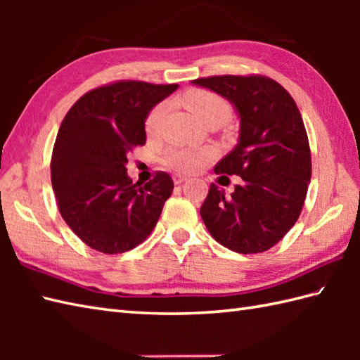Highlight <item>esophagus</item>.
<instances>
[{
    "label": "esophagus",
    "instance_id": "1",
    "mask_svg": "<svg viewBox=\"0 0 360 360\" xmlns=\"http://www.w3.org/2000/svg\"><path fill=\"white\" fill-rule=\"evenodd\" d=\"M187 179H188V176H184V174H174V176H173V181H174L176 186L182 184V182H186Z\"/></svg>",
    "mask_w": 360,
    "mask_h": 360
}]
</instances>
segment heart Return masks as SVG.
I'll use <instances>...</instances> for the list:
<instances>
[{"mask_svg": "<svg viewBox=\"0 0 360 360\" xmlns=\"http://www.w3.org/2000/svg\"><path fill=\"white\" fill-rule=\"evenodd\" d=\"M182 103L186 108L193 114L198 122H202L205 117L223 114L227 117L229 108L227 103L219 96L209 93L204 89H190L182 97ZM167 111V103L162 102L156 105L148 114L145 120V129L148 134H155L160 122H162ZM217 156V150L213 147H173L168 150L162 160L168 168H173L176 172H195L201 168Z\"/></svg>", "mask_w": 360, "mask_h": 360, "instance_id": "b5f03b06", "label": "heart"}]
</instances>
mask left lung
<instances>
[{
    "label": "left lung",
    "mask_w": 360,
    "mask_h": 360,
    "mask_svg": "<svg viewBox=\"0 0 360 360\" xmlns=\"http://www.w3.org/2000/svg\"><path fill=\"white\" fill-rule=\"evenodd\" d=\"M232 103L240 119L238 143L215 165V173L244 181L231 196L215 184L201 207L210 235L238 254L271 249L295 224L311 181L307 129L294 98L262 75L198 79Z\"/></svg>",
    "instance_id": "1"
}]
</instances>
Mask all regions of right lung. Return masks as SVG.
<instances>
[{
    "instance_id": "add662e5",
    "label": "right lung",
    "mask_w": 360,
    "mask_h": 360,
    "mask_svg": "<svg viewBox=\"0 0 360 360\" xmlns=\"http://www.w3.org/2000/svg\"><path fill=\"white\" fill-rule=\"evenodd\" d=\"M179 85L117 82L89 91L57 133L51 181L58 210L79 238L103 254H122L155 229L173 192L160 172L143 187L127 173V155L147 141L150 111Z\"/></svg>"
}]
</instances>
